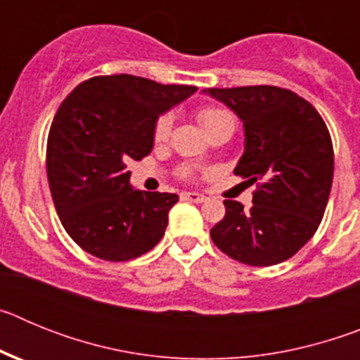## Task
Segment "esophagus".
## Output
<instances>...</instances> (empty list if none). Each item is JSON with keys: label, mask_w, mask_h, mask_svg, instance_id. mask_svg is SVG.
Wrapping results in <instances>:
<instances>
[{"label": "esophagus", "mask_w": 360, "mask_h": 360, "mask_svg": "<svg viewBox=\"0 0 360 360\" xmlns=\"http://www.w3.org/2000/svg\"><path fill=\"white\" fill-rule=\"evenodd\" d=\"M184 200H189V202H195V203H202L207 200L205 195H200V193H184L182 195Z\"/></svg>", "instance_id": "34e87169"}]
</instances>
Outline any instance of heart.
<instances>
[{"mask_svg": "<svg viewBox=\"0 0 360 360\" xmlns=\"http://www.w3.org/2000/svg\"><path fill=\"white\" fill-rule=\"evenodd\" d=\"M198 120L203 128H205V131L211 133L212 129L218 128L219 124L232 120V117L229 115L227 111L219 110V108H202V110L198 111ZM171 128H173V115H171V113H162V115L155 120V126H153V141H167Z\"/></svg>", "mask_w": 360, "mask_h": 360, "instance_id": "heart-1", "label": "heart"}]
</instances>
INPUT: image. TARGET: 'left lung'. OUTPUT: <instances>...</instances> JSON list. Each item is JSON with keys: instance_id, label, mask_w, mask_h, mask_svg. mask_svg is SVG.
Segmentation results:
<instances>
[{"instance_id": "1", "label": "left lung", "mask_w": 360, "mask_h": 360, "mask_svg": "<svg viewBox=\"0 0 360 360\" xmlns=\"http://www.w3.org/2000/svg\"><path fill=\"white\" fill-rule=\"evenodd\" d=\"M245 128V153L234 174L256 184L252 207L225 200L211 229L221 252L250 266L294 256L319 227L333 180V146L319 111L278 86L209 88Z\"/></svg>"}]
</instances>
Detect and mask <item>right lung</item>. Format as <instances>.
<instances>
[{
	"mask_svg": "<svg viewBox=\"0 0 360 360\" xmlns=\"http://www.w3.org/2000/svg\"><path fill=\"white\" fill-rule=\"evenodd\" d=\"M195 91L120 73L88 79L63 101L50 126L46 174L63 227L82 250L128 262L162 240L178 196L133 189L126 164L148 157L158 115Z\"/></svg>",
	"mask_w": 360,
	"mask_h": 360,
	"instance_id": "right-lung-1",
	"label": "right lung"
}]
</instances>
